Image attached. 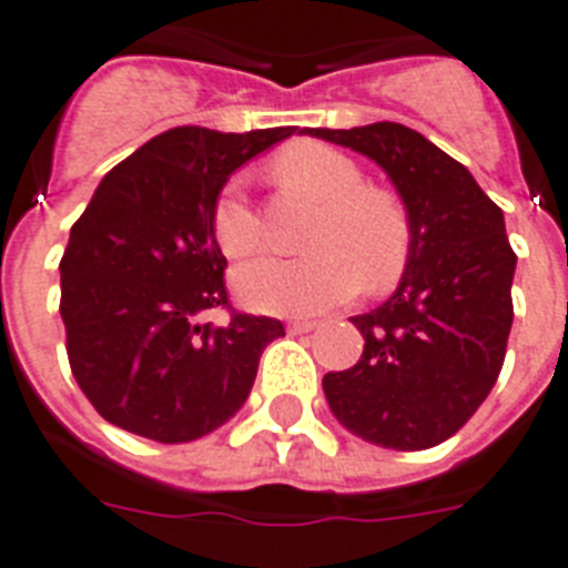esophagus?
<instances>
[{"mask_svg":"<svg viewBox=\"0 0 568 568\" xmlns=\"http://www.w3.org/2000/svg\"><path fill=\"white\" fill-rule=\"evenodd\" d=\"M316 327H318L316 322H304V318H302V322H290L287 324L290 333H310V331H316Z\"/></svg>","mask_w":568,"mask_h":568,"instance_id":"1","label":"esophagus"}]
</instances>
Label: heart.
I'll list each match as a JSON object with an SVG mask.
<instances>
[{
    "label": "heart",
    "mask_w": 568,
    "mask_h": 568,
    "mask_svg": "<svg viewBox=\"0 0 568 568\" xmlns=\"http://www.w3.org/2000/svg\"><path fill=\"white\" fill-rule=\"evenodd\" d=\"M284 186L322 203L310 230L307 258H255L232 273L246 307L273 316H310L351 302L362 290H385L410 255L408 212L385 189H367L365 174L347 154L324 143H295L275 158ZM212 235L230 258L261 244V217L244 183L230 181L212 206Z\"/></svg>",
    "instance_id": "b5f03b06"
}]
</instances>
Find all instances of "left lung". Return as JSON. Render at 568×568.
Returning <instances> with one entry per match:
<instances>
[{
	"label": "left lung",
	"instance_id": "left-lung-1",
	"mask_svg": "<svg viewBox=\"0 0 568 568\" xmlns=\"http://www.w3.org/2000/svg\"><path fill=\"white\" fill-rule=\"evenodd\" d=\"M371 158L410 221V255L394 295L353 316L365 351L322 379L353 436L423 450L457 434L491 394L511 333L517 255L506 217L474 174L402 123L304 129Z\"/></svg>",
	"mask_w": 568,
	"mask_h": 568
}]
</instances>
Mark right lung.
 <instances>
[{"label":"right lung","mask_w":568,"mask_h":568,"mask_svg":"<svg viewBox=\"0 0 568 568\" xmlns=\"http://www.w3.org/2000/svg\"><path fill=\"white\" fill-rule=\"evenodd\" d=\"M295 125L226 134L178 125L143 143L94 189L60 261V316L77 385L111 425L192 443L244 408L278 318L201 313L226 304L212 206L246 160Z\"/></svg>","instance_id":"1"}]
</instances>
